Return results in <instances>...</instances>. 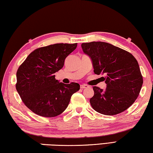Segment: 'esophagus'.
<instances>
[{"label": "esophagus", "instance_id": "obj_1", "mask_svg": "<svg viewBox=\"0 0 153 153\" xmlns=\"http://www.w3.org/2000/svg\"><path fill=\"white\" fill-rule=\"evenodd\" d=\"M89 87V86L87 85H81V89H87V88Z\"/></svg>", "mask_w": 153, "mask_h": 153}]
</instances>
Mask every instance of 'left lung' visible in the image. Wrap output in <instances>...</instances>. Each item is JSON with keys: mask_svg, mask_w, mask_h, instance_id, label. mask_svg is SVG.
<instances>
[{"mask_svg": "<svg viewBox=\"0 0 153 153\" xmlns=\"http://www.w3.org/2000/svg\"><path fill=\"white\" fill-rule=\"evenodd\" d=\"M83 52L92 60L96 74H105V90L93 87L90 103L96 111L107 116L116 115L132 105L143 83L136 58L127 51L102 42L81 44Z\"/></svg>", "mask_w": 153, "mask_h": 153, "instance_id": "8db88e82", "label": "left lung"}]
</instances>
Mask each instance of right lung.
<instances>
[{
  "mask_svg": "<svg viewBox=\"0 0 153 153\" xmlns=\"http://www.w3.org/2000/svg\"><path fill=\"white\" fill-rule=\"evenodd\" d=\"M76 46L77 44H56L37 48L19 67L16 89L33 113L46 117L58 116L80 89L79 84L59 82L54 75Z\"/></svg>",
  "mask_w": 153,
  "mask_h": 153,
  "instance_id": "add662e5",
  "label": "right lung"
}]
</instances>
